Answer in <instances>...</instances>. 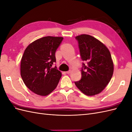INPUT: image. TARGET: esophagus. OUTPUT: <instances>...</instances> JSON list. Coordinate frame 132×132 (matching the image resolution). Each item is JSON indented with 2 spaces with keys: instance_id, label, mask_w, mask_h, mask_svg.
Listing matches in <instances>:
<instances>
[{
  "instance_id": "obj_1",
  "label": "esophagus",
  "mask_w": 132,
  "mask_h": 132,
  "mask_svg": "<svg viewBox=\"0 0 132 132\" xmlns=\"http://www.w3.org/2000/svg\"><path fill=\"white\" fill-rule=\"evenodd\" d=\"M70 73H71V70H69V71H66V73H67V74H70Z\"/></svg>"
}]
</instances>
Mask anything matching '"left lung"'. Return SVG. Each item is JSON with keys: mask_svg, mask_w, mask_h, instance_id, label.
Returning <instances> with one entry per match:
<instances>
[{"mask_svg": "<svg viewBox=\"0 0 132 132\" xmlns=\"http://www.w3.org/2000/svg\"><path fill=\"white\" fill-rule=\"evenodd\" d=\"M78 41L82 63L81 79L75 84L87 96L97 95L104 89L113 73V63L109 49L97 39L89 35L75 37Z\"/></svg>", "mask_w": 132, "mask_h": 132, "instance_id": "1", "label": "left lung"}]
</instances>
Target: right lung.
<instances>
[{
    "mask_svg": "<svg viewBox=\"0 0 132 132\" xmlns=\"http://www.w3.org/2000/svg\"><path fill=\"white\" fill-rule=\"evenodd\" d=\"M62 37L46 36L34 41L25 49L20 65L21 77L25 85L34 93L47 96L58 85L62 77L56 67L55 53Z\"/></svg>",
    "mask_w": 132,
    "mask_h": 132,
    "instance_id": "add662e5",
    "label": "right lung"
}]
</instances>
